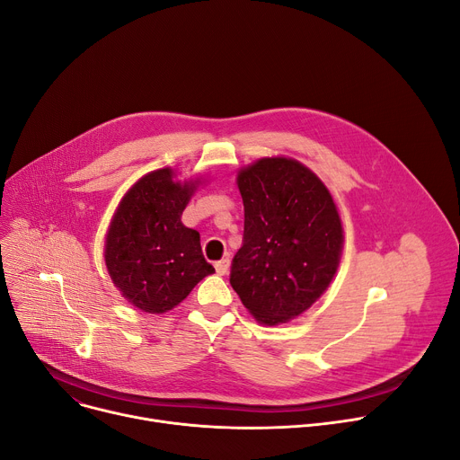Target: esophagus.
<instances>
[{
	"mask_svg": "<svg viewBox=\"0 0 460 460\" xmlns=\"http://www.w3.org/2000/svg\"><path fill=\"white\" fill-rule=\"evenodd\" d=\"M216 270H217V274H221V276L228 274V270H230V260L226 258V260L217 261V263H216Z\"/></svg>",
	"mask_w": 460,
	"mask_h": 460,
	"instance_id": "34e87169",
	"label": "esophagus"
}]
</instances>
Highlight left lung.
I'll return each instance as SVG.
<instances>
[{
    "mask_svg": "<svg viewBox=\"0 0 460 460\" xmlns=\"http://www.w3.org/2000/svg\"><path fill=\"white\" fill-rule=\"evenodd\" d=\"M243 246L230 284L260 324H286L333 281L344 249L339 208L326 184L289 156H263L237 171Z\"/></svg>",
    "mask_w": 460,
    "mask_h": 460,
    "instance_id": "1",
    "label": "left lung"
}]
</instances>
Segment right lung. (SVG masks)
<instances>
[{"mask_svg": "<svg viewBox=\"0 0 460 460\" xmlns=\"http://www.w3.org/2000/svg\"><path fill=\"white\" fill-rule=\"evenodd\" d=\"M206 179H181L174 169L146 172L121 197L104 235V265L121 296L144 313L179 305L208 274L200 234L182 211Z\"/></svg>", "mask_w": 460, "mask_h": 460, "instance_id": "1", "label": "right lung"}]
</instances>
